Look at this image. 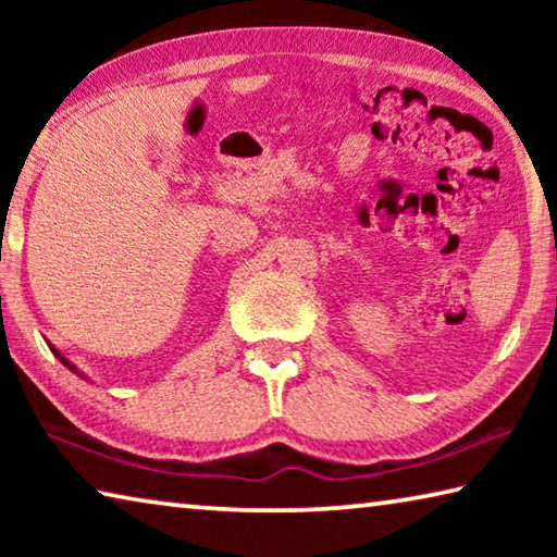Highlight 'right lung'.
<instances>
[{
	"instance_id": "obj_1",
	"label": "right lung",
	"mask_w": 557,
	"mask_h": 557,
	"mask_svg": "<svg viewBox=\"0 0 557 557\" xmlns=\"http://www.w3.org/2000/svg\"><path fill=\"white\" fill-rule=\"evenodd\" d=\"M51 351H53V354H55V358H59V361H61V363H63V366H69V369H71V371H73V373H78V369H75V366H73V363H71V361H69V358H65V356H61V354H59V351H55V348H53V346H51ZM78 375H81V379H86V375H83V373H78Z\"/></svg>"
}]
</instances>
